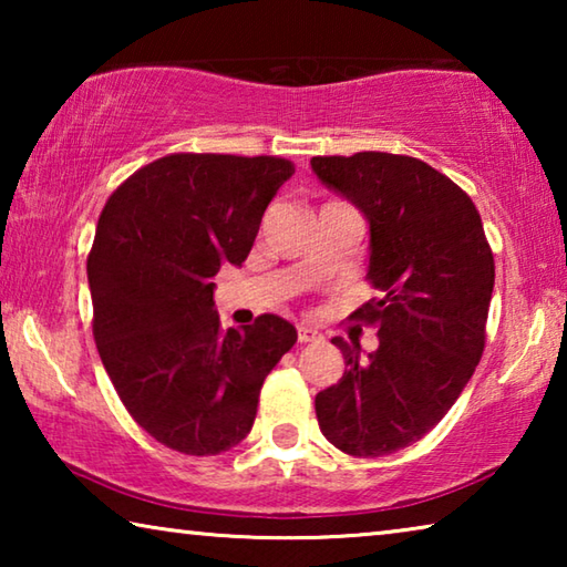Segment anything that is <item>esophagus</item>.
Returning <instances> with one entry per match:
<instances>
[{"mask_svg":"<svg viewBox=\"0 0 567 567\" xmlns=\"http://www.w3.org/2000/svg\"><path fill=\"white\" fill-rule=\"evenodd\" d=\"M320 340V332L312 330V328H297V342L300 344H310V342H318Z\"/></svg>","mask_w":567,"mask_h":567,"instance_id":"esophagus-1","label":"esophagus"}]
</instances>
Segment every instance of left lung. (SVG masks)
<instances>
[{"label":"left lung","instance_id":"obj_1","mask_svg":"<svg viewBox=\"0 0 567 567\" xmlns=\"http://www.w3.org/2000/svg\"><path fill=\"white\" fill-rule=\"evenodd\" d=\"M322 185L370 225L368 280L378 297L350 320L378 328V350H342L338 385L318 392L322 435L342 453L380 457L417 443L455 405L485 348L495 285L483 219L463 189L427 162L358 152L312 157Z\"/></svg>","mask_w":567,"mask_h":567}]
</instances>
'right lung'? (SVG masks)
I'll return each instance as SVG.
<instances>
[{
  "mask_svg": "<svg viewBox=\"0 0 567 567\" xmlns=\"http://www.w3.org/2000/svg\"><path fill=\"white\" fill-rule=\"evenodd\" d=\"M295 165L195 155L150 162L112 192L87 257L92 332L142 430L185 455L243 443L270 370L297 342L277 315L219 330L213 277L239 267Z\"/></svg>",
  "mask_w": 567,
  "mask_h": 567,
  "instance_id": "1",
  "label": "right lung"
}]
</instances>
